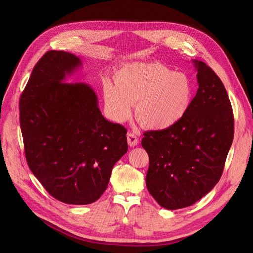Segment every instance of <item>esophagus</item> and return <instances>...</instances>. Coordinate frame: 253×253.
Segmentation results:
<instances>
[{
  "label": "esophagus",
  "mask_w": 253,
  "mask_h": 253,
  "mask_svg": "<svg viewBox=\"0 0 253 253\" xmlns=\"http://www.w3.org/2000/svg\"><path fill=\"white\" fill-rule=\"evenodd\" d=\"M127 141H128V144L130 147H135L137 144L139 143V140L137 138V136L133 133H128L127 134Z\"/></svg>",
  "instance_id": "1"
}]
</instances>
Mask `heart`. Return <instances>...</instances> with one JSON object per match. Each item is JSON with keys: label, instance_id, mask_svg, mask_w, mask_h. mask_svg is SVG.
Wrapping results in <instances>:
<instances>
[{"label": "heart", "instance_id": "1", "mask_svg": "<svg viewBox=\"0 0 253 253\" xmlns=\"http://www.w3.org/2000/svg\"><path fill=\"white\" fill-rule=\"evenodd\" d=\"M103 86L105 109L117 122L127 121L133 112L148 129L161 131L181 120L192 104L191 78L159 62H134L122 66Z\"/></svg>", "mask_w": 253, "mask_h": 253}]
</instances>
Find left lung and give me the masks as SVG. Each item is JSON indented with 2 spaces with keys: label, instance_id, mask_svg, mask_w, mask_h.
<instances>
[{
  "label": "left lung",
  "instance_id": "left-lung-1",
  "mask_svg": "<svg viewBox=\"0 0 253 253\" xmlns=\"http://www.w3.org/2000/svg\"><path fill=\"white\" fill-rule=\"evenodd\" d=\"M198 89L176 125L144 133L149 155L146 186L163 208L190 206L217 184L231 147L234 118L224 85L205 63L193 60Z\"/></svg>",
  "mask_w": 253,
  "mask_h": 253
}]
</instances>
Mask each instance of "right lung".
<instances>
[{
	"instance_id": "right-lung-1",
	"label": "right lung",
	"mask_w": 253,
	"mask_h": 253,
	"mask_svg": "<svg viewBox=\"0 0 253 253\" xmlns=\"http://www.w3.org/2000/svg\"><path fill=\"white\" fill-rule=\"evenodd\" d=\"M81 67L74 54L47 52L20 98L31 171L54 198L74 205L100 198L113 166L128 150L126 128L104 118L92 87L66 82Z\"/></svg>"
}]
</instances>
